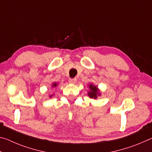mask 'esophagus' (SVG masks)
Instances as JSON below:
<instances>
[{"instance_id": "esophagus-1", "label": "esophagus", "mask_w": 152, "mask_h": 152, "mask_svg": "<svg viewBox=\"0 0 152 152\" xmlns=\"http://www.w3.org/2000/svg\"><path fill=\"white\" fill-rule=\"evenodd\" d=\"M77 81V79L76 78H69V83L72 84H75Z\"/></svg>"}]
</instances>
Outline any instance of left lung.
<instances>
[{
  "mask_svg": "<svg viewBox=\"0 0 152 152\" xmlns=\"http://www.w3.org/2000/svg\"><path fill=\"white\" fill-rule=\"evenodd\" d=\"M89 88H90V91L88 92V95L89 97L92 99H97L98 96L101 95V93L99 92V90L97 86L92 85H89Z\"/></svg>",
  "mask_w": 152,
  "mask_h": 152,
  "instance_id": "left-lung-1",
  "label": "left lung"
}]
</instances>
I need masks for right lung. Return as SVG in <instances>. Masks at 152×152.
<instances>
[{"instance_id":"1","label":"right lung","mask_w":152,"mask_h":152,"mask_svg":"<svg viewBox=\"0 0 152 152\" xmlns=\"http://www.w3.org/2000/svg\"><path fill=\"white\" fill-rule=\"evenodd\" d=\"M57 86V84L56 83H53L52 85V87H55V86ZM52 97V95L49 96V97Z\"/></svg>"}]
</instances>
